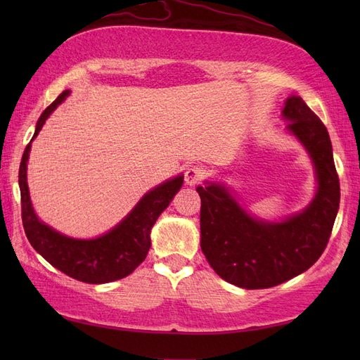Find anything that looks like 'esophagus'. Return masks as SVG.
<instances>
[{"label": "esophagus", "mask_w": 360, "mask_h": 360, "mask_svg": "<svg viewBox=\"0 0 360 360\" xmlns=\"http://www.w3.org/2000/svg\"><path fill=\"white\" fill-rule=\"evenodd\" d=\"M184 179H186V184L190 187L200 184V182L204 179V170L200 167H188Z\"/></svg>", "instance_id": "34e87169"}]
</instances>
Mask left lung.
<instances>
[{
  "instance_id": "obj_1",
  "label": "left lung",
  "mask_w": 360,
  "mask_h": 360,
  "mask_svg": "<svg viewBox=\"0 0 360 360\" xmlns=\"http://www.w3.org/2000/svg\"><path fill=\"white\" fill-rule=\"evenodd\" d=\"M281 116L314 164L317 190L308 207L280 221L252 217L219 182L205 181L201 249L221 278L244 289L277 286L314 264L330 240L340 202L339 176L326 127L302 97L286 98Z\"/></svg>"
}]
</instances>
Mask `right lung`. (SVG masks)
<instances>
[{
    "instance_id": "1",
    "label": "right lung",
    "mask_w": 360,
    "mask_h": 360,
    "mask_svg": "<svg viewBox=\"0 0 360 360\" xmlns=\"http://www.w3.org/2000/svg\"><path fill=\"white\" fill-rule=\"evenodd\" d=\"M70 94V89L63 91L43 111L37 122L34 137L22 153L18 172L22 227H25L26 236L32 248L53 267L79 281L102 285V283L127 277L143 262L151 246V227L155 226L160 213L168 207L174 195L179 192L184 176H174L173 179H167L162 184L145 193L117 226H114L97 238H71V236L60 233L56 229L43 223L38 219L32 207L27 187L30 143L40 133L46 119Z\"/></svg>"
}]
</instances>
